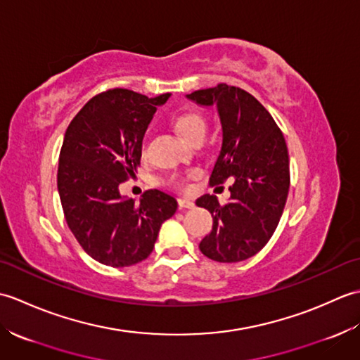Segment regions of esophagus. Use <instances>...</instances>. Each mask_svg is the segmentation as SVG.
Wrapping results in <instances>:
<instances>
[{
    "label": "esophagus",
    "instance_id": "1",
    "mask_svg": "<svg viewBox=\"0 0 360 360\" xmlns=\"http://www.w3.org/2000/svg\"><path fill=\"white\" fill-rule=\"evenodd\" d=\"M178 205H179V209H193L195 202L190 201V200H186V198H179Z\"/></svg>",
    "mask_w": 360,
    "mask_h": 360
}]
</instances>
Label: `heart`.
Listing matches in <instances>:
<instances>
[{"label": "heart", "mask_w": 360, "mask_h": 360, "mask_svg": "<svg viewBox=\"0 0 360 360\" xmlns=\"http://www.w3.org/2000/svg\"><path fill=\"white\" fill-rule=\"evenodd\" d=\"M173 124L176 127V129L181 133V136L187 139L188 142H193L198 137H204L205 133V120L201 116V114H198L195 111H187V112H182L179 116H176ZM186 178L181 174H173L170 178V184L172 186H178L181 187L184 184Z\"/></svg>", "instance_id": "b5f03b06"}]
</instances>
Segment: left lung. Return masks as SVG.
<instances>
[{
	"instance_id": "1",
	"label": "left lung",
	"mask_w": 360,
	"mask_h": 360,
	"mask_svg": "<svg viewBox=\"0 0 360 360\" xmlns=\"http://www.w3.org/2000/svg\"><path fill=\"white\" fill-rule=\"evenodd\" d=\"M187 98L202 106L217 105L223 145L210 186L229 178L231 198L221 205L213 195L196 200L207 209L213 227L200 243L202 254L219 263L254 257L278 226L289 192V156L285 137L264 106L248 91L219 83Z\"/></svg>"
}]
</instances>
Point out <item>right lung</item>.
I'll list each match as a JSON object with an SVG mask.
<instances>
[{
	"label": "right lung",
	"instance_id": "add662e5",
	"mask_svg": "<svg viewBox=\"0 0 360 360\" xmlns=\"http://www.w3.org/2000/svg\"><path fill=\"white\" fill-rule=\"evenodd\" d=\"M168 97L108 89L91 98L66 129L57 173L60 201L75 240L98 263H141L178 209L173 196L156 188L139 204L119 192L141 164L143 134Z\"/></svg>",
	"mask_w": 360,
	"mask_h": 360
}]
</instances>
